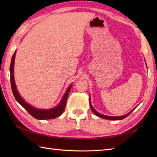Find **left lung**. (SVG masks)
<instances>
[{"label":"left lung","mask_w":157,"mask_h":157,"mask_svg":"<svg viewBox=\"0 0 157 157\" xmlns=\"http://www.w3.org/2000/svg\"><path fill=\"white\" fill-rule=\"evenodd\" d=\"M90 109L92 110V111L94 113V115H96V116L99 117H101L102 119H107V120H114V121H116V120H121L123 119H124L125 117H127L130 113H131L134 110L136 109L134 108V109H132L131 111L129 112L128 113H127L126 115H122V116H118V117H114V116H107V115H102L101 113H99L98 111H96V110L93 107L92 105V103H91V98H90Z\"/></svg>","instance_id":"1"}]
</instances>
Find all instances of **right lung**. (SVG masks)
Returning a JSON list of instances; mask_svg holds the SVG:
<instances>
[{"label":"right lung","instance_id":"right-lung-1","mask_svg":"<svg viewBox=\"0 0 157 157\" xmlns=\"http://www.w3.org/2000/svg\"><path fill=\"white\" fill-rule=\"evenodd\" d=\"M15 55L16 51H15L11 59V65H10V74H11V85L12 92L13 95H14L15 98L16 99V101H17L19 102V104L21 105L32 117H34V118L37 119H52L57 117H59L62 114L63 112L64 111L66 106L67 99L68 95L69 94L70 90H71L73 84L70 85L68 88L67 89L65 93L63 96L61 101H60V102L55 106V107L49 109H37L36 107H34V106H32L31 105L28 104L27 102H25L24 101V99H23L21 96V95L19 94L17 89L14 79V63Z\"/></svg>","mask_w":157,"mask_h":157}]
</instances>
